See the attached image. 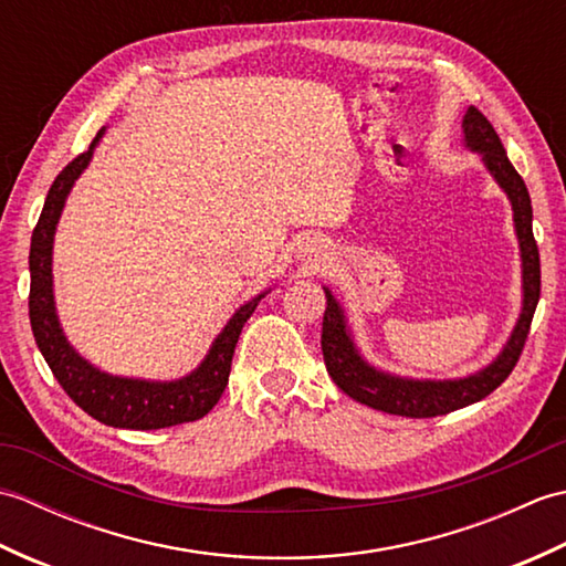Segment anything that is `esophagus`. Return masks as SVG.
<instances>
[{"label":"esophagus","mask_w":566,"mask_h":566,"mask_svg":"<svg viewBox=\"0 0 566 566\" xmlns=\"http://www.w3.org/2000/svg\"><path fill=\"white\" fill-rule=\"evenodd\" d=\"M298 258L304 260L306 268H316V264L321 262L318 258V248L314 243H304L302 248H298Z\"/></svg>","instance_id":"esophagus-1"}]
</instances>
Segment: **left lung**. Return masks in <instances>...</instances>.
<instances>
[{
	"label": "left lung",
	"instance_id": "obj_1",
	"mask_svg": "<svg viewBox=\"0 0 566 566\" xmlns=\"http://www.w3.org/2000/svg\"><path fill=\"white\" fill-rule=\"evenodd\" d=\"M464 140L472 150L482 153V158L496 182L506 189L513 203V221L518 231L521 252H523V314L518 318L509 345L494 365L476 371V375L457 381H411L389 377L384 371L369 367L363 357L357 355L350 340V333L345 328L343 311L335 302L333 294L326 290V314H323V333H321V350L323 363H326L328 375L338 384L347 396L355 401L365 403L377 411L406 418H436L452 413L457 408L476 403L499 389L509 379L513 367L518 365L521 353L531 333V323L539 302V250L533 235V203L523 177L515 172L506 150L501 146V138L491 126L489 118L469 106L464 114Z\"/></svg>",
	"mask_w": 566,
	"mask_h": 566
}]
</instances>
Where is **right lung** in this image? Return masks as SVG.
Returning <instances> with one entry per match:
<instances>
[{"instance_id": "add662e5", "label": "right lung", "mask_w": 566, "mask_h": 566, "mask_svg": "<svg viewBox=\"0 0 566 566\" xmlns=\"http://www.w3.org/2000/svg\"><path fill=\"white\" fill-rule=\"evenodd\" d=\"M99 136L102 130L97 138L92 140V146L87 150L80 153L77 158H72L63 170H60L55 182L51 185V191H48L45 197L39 223L33 228L29 252V318L33 338L60 387L65 389V394L84 413H90L94 420H99V423L130 430H158L179 423H191V420L207 416L211 408L219 403L228 384V375H231V363L240 331H243L245 321L252 316V311H255L262 294L235 311V316L228 321L223 333L211 345V350L201 363V367L179 381L160 384L109 377L84 363V359L67 345L55 316L51 250L55 223L60 219V211H63L67 191L84 167H87L92 158V148L97 146Z\"/></svg>"}]
</instances>
